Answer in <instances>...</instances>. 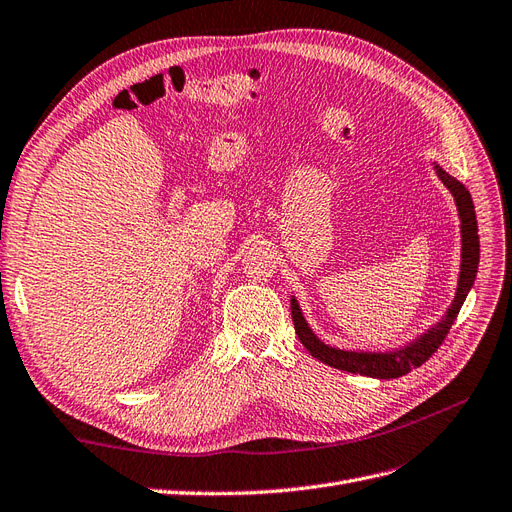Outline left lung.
I'll use <instances>...</instances> for the list:
<instances>
[{
  "label": "left lung",
  "mask_w": 512,
  "mask_h": 512,
  "mask_svg": "<svg viewBox=\"0 0 512 512\" xmlns=\"http://www.w3.org/2000/svg\"><path fill=\"white\" fill-rule=\"evenodd\" d=\"M433 168H436V175L440 181L451 190L455 205L459 211V220H461V269H459V282H457V292L451 307L446 309V314L442 320L436 324V327L427 329L421 337H416L414 342L408 346L393 350V352H354V350H339L329 344H324L322 339L316 337V333L309 329L307 320L303 318L301 307L297 299H290V312H292V322H294V331H297L301 344L307 348V352L314 356V359L322 361L324 365H331L335 369L350 371V374H361L369 378H380V380H391L406 376L408 371L421 367L429 356L436 352L446 333L451 331L453 322L457 320L459 309L466 301L468 292L476 280V271H478V258H480V243H478V224H476V213H474V203L472 196L466 190V185L457 181L442 170L436 162H433Z\"/></svg>",
  "instance_id": "left-lung-1"
}]
</instances>
